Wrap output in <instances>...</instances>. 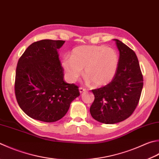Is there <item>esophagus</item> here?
I'll return each instance as SVG.
<instances>
[{"label":"esophagus","instance_id":"esophagus-1","mask_svg":"<svg viewBox=\"0 0 159 159\" xmlns=\"http://www.w3.org/2000/svg\"><path fill=\"white\" fill-rule=\"evenodd\" d=\"M79 90H80V93H84V92H85V91H86V89H84V88H83V87H80Z\"/></svg>","mask_w":159,"mask_h":159}]
</instances>
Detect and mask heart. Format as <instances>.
<instances>
[{"instance_id":"heart-1","label":"heart","mask_w":159,"mask_h":159,"mask_svg":"<svg viewBox=\"0 0 159 159\" xmlns=\"http://www.w3.org/2000/svg\"><path fill=\"white\" fill-rule=\"evenodd\" d=\"M118 63V55L111 48L84 45L75 48L71 56H64L61 65L70 82L78 79L84 68L86 82H92L95 86H102L113 78Z\"/></svg>"}]
</instances>
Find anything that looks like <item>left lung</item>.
I'll list each match as a JSON object with an SVG mask.
<instances>
[{"mask_svg": "<svg viewBox=\"0 0 159 159\" xmlns=\"http://www.w3.org/2000/svg\"><path fill=\"white\" fill-rule=\"evenodd\" d=\"M120 56L111 82L92 90L95 99L90 107L91 116L104 124H115L134 113L141 95L143 78L136 53L122 41L114 39Z\"/></svg>", "mask_w": 159, "mask_h": 159, "instance_id": "8db88e82", "label": "left lung"}]
</instances>
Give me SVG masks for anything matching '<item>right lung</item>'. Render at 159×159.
<instances>
[{"mask_svg": "<svg viewBox=\"0 0 159 159\" xmlns=\"http://www.w3.org/2000/svg\"><path fill=\"white\" fill-rule=\"evenodd\" d=\"M65 41L44 39L32 43L18 61L14 91L20 109L30 118L56 122L80 95L75 84L64 81L57 50Z\"/></svg>", "mask_w": 159, "mask_h": 159, "instance_id": "1", "label": "right lung"}]
</instances>
